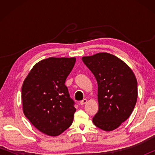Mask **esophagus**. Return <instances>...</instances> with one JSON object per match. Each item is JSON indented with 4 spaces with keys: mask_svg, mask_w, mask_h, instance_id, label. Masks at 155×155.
Wrapping results in <instances>:
<instances>
[{
    "mask_svg": "<svg viewBox=\"0 0 155 155\" xmlns=\"http://www.w3.org/2000/svg\"><path fill=\"white\" fill-rule=\"evenodd\" d=\"M87 103V99H83V101H81L80 102V104H81V105H83V104H85Z\"/></svg>",
    "mask_w": 155,
    "mask_h": 155,
    "instance_id": "esophagus-1",
    "label": "esophagus"
}]
</instances>
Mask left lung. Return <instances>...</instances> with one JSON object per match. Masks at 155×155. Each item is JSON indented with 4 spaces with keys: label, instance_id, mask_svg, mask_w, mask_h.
Wrapping results in <instances>:
<instances>
[{
    "label": "left lung",
    "instance_id": "8db88e82",
    "mask_svg": "<svg viewBox=\"0 0 155 155\" xmlns=\"http://www.w3.org/2000/svg\"><path fill=\"white\" fill-rule=\"evenodd\" d=\"M82 60L98 83V111L93 123L103 130H115L129 117L137 102L134 73L118 57L107 52L83 57Z\"/></svg>",
    "mask_w": 155,
    "mask_h": 155
}]
</instances>
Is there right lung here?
<instances>
[{
	"instance_id": "add662e5",
	"label": "right lung",
	"mask_w": 155,
	"mask_h": 155,
	"mask_svg": "<svg viewBox=\"0 0 155 155\" xmlns=\"http://www.w3.org/2000/svg\"><path fill=\"white\" fill-rule=\"evenodd\" d=\"M76 58L49 57L34 65L22 87L23 112L41 133L57 136L71 126L76 109L65 85Z\"/></svg>"
}]
</instances>
